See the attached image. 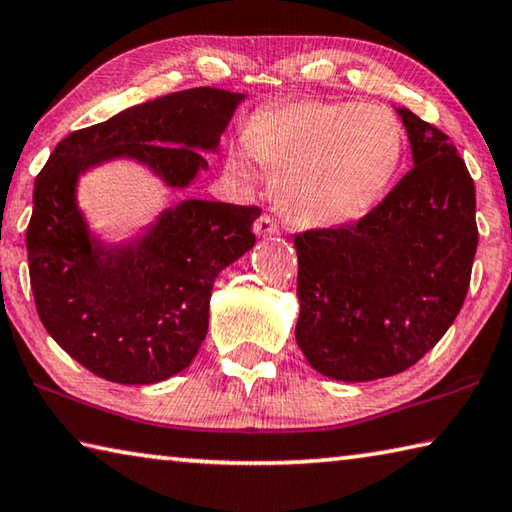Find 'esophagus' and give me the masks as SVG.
<instances>
[{
  "mask_svg": "<svg viewBox=\"0 0 512 512\" xmlns=\"http://www.w3.org/2000/svg\"><path fill=\"white\" fill-rule=\"evenodd\" d=\"M255 230H257L259 237H275V235H280V225H277L273 221V216H268V214L259 216L257 223H255Z\"/></svg>",
  "mask_w": 512,
  "mask_h": 512,
  "instance_id": "obj_1",
  "label": "esophagus"
}]
</instances>
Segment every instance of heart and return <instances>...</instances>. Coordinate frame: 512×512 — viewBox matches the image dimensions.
<instances>
[{"mask_svg": "<svg viewBox=\"0 0 512 512\" xmlns=\"http://www.w3.org/2000/svg\"><path fill=\"white\" fill-rule=\"evenodd\" d=\"M245 149L228 153L239 178L250 155L271 171L273 196L302 228H339L363 219L400 176L406 135L395 112L377 103L296 99L257 110Z\"/></svg>", "mask_w": 512, "mask_h": 512, "instance_id": "heart-1", "label": "heart"}]
</instances>
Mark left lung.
<instances>
[{
  "instance_id": "8db88e82",
  "label": "left lung",
  "mask_w": 512,
  "mask_h": 512,
  "mask_svg": "<svg viewBox=\"0 0 512 512\" xmlns=\"http://www.w3.org/2000/svg\"><path fill=\"white\" fill-rule=\"evenodd\" d=\"M397 112L415 167L357 223L293 239L296 339L311 368L332 379L411 368L443 339L470 289L474 180L449 135L409 108Z\"/></svg>"
}]
</instances>
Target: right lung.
<instances>
[{
    "instance_id": "1",
    "label": "right lung",
    "mask_w": 512,
    "mask_h": 512,
    "mask_svg": "<svg viewBox=\"0 0 512 512\" xmlns=\"http://www.w3.org/2000/svg\"><path fill=\"white\" fill-rule=\"evenodd\" d=\"M244 94L192 88L69 133L33 185L31 291L60 348L117 384L185 370L207 334L216 275L255 246L257 205L185 201L121 248H97L74 203L79 173L128 155L185 187L216 149Z\"/></svg>"
}]
</instances>
